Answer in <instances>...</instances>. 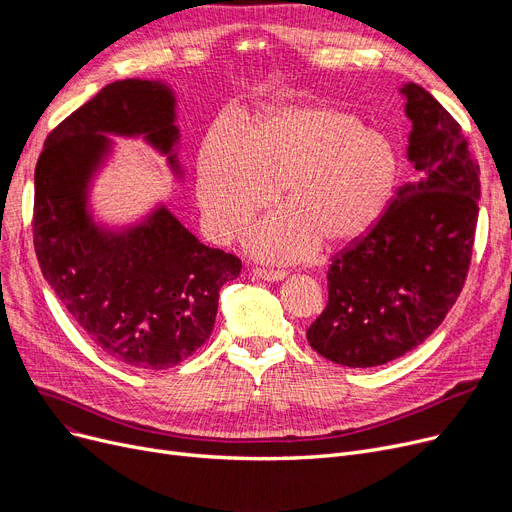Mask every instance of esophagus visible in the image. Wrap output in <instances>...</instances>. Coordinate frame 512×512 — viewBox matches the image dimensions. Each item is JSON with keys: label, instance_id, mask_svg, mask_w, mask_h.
<instances>
[{"label": "esophagus", "instance_id": "obj_1", "mask_svg": "<svg viewBox=\"0 0 512 512\" xmlns=\"http://www.w3.org/2000/svg\"><path fill=\"white\" fill-rule=\"evenodd\" d=\"M253 278L257 280H265V282H278L286 278V272L282 270H267V267H253Z\"/></svg>", "mask_w": 512, "mask_h": 512}]
</instances>
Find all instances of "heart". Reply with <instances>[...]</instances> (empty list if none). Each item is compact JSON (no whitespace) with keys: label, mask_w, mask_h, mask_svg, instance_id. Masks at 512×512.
<instances>
[{"label":"heart","mask_w":512,"mask_h":512,"mask_svg":"<svg viewBox=\"0 0 512 512\" xmlns=\"http://www.w3.org/2000/svg\"><path fill=\"white\" fill-rule=\"evenodd\" d=\"M400 174L396 143L340 105L274 107L238 130L215 124L197 159L205 228L230 242L280 191L282 209L247 236L261 259L297 261L321 240L344 247L388 211Z\"/></svg>","instance_id":"obj_1"}]
</instances>
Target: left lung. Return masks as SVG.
I'll use <instances>...</instances> for the list:
<instances>
[{
  "mask_svg": "<svg viewBox=\"0 0 512 512\" xmlns=\"http://www.w3.org/2000/svg\"><path fill=\"white\" fill-rule=\"evenodd\" d=\"M417 174L384 218L328 270V305L307 330L313 351L346 367L384 365L432 334L463 290L479 215V166L465 134L415 83L400 87Z\"/></svg>",
  "mask_w": 512,
  "mask_h": 512,
  "instance_id": "left-lung-1",
  "label": "left lung"
}]
</instances>
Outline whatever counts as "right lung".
Returning a JSON list of instances; mask_svg holds the SVG:
<instances>
[{"mask_svg": "<svg viewBox=\"0 0 512 512\" xmlns=\"http://www.w3.org/2000/svg\"><path fill=\"white\" fill-rule=\"evenodd\" d=\"M174 91L126 78L103 87L45 141L35 168V253L43 278L101 353L157 371L191 357L211 336L220 288L240 259L209 249L166 205L132 226L105 228L89 186L112 139L143 137L180 178Z\"/></svg>", "mask_w": 512, "mask_h": 512, "instance_id": "add662e5", "label": "right lung"}]
</instances>
